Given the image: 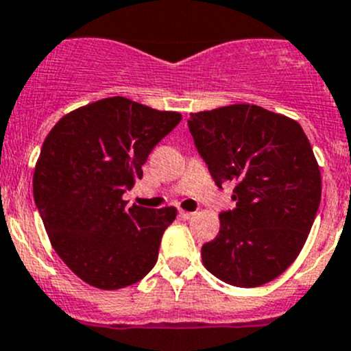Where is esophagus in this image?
Segmentation results:
<instances>
[{
	"label": "esophagus",
	"instance_id": "1",
	"mask_svg": "<svg viewBox=\"0 0 351 351\" xmlns=\"http://www.w3.org/2000/svg\"><path fill=\"white\" fill-rule=\"evenodd\" d=\"M178 214H180V217H182V219H190V217H192L193 214H195V213H189V210L180 209V210H178Z\"/></svg>",
	"mask_w": 351,
	"mask_h": 351
}]
</instances>
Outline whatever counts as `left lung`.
Returning <instances> with one entry per match:
<instances>
[{"label": "left lung", "mask_w": 351, "mask_h": 351, "mask_svg": "<svg viewBox=\"0 0 351 351\" xmlns=\"http://www.w3.org/2000/svg\"><path fill=\"white\" fill-rule=\"evenodd\" d=\"M190 134L214 183H233L202 262L217 280L255 288L283 274L305 245L321 204V171L291 118L254 104L192 113Z\"/></svg>", "instance_id": "8db88e82"}]
</instances>
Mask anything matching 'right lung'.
Instances as JSON below:
<instances>
[{
	"instance_id": "add662e5",
	"label": "right lung",
	"mask_w": 351,
	"mask_h": 351,
	"mask_svg": "<svg viewBox=\"0 0 351 351\" xmlns=\"http://www.w3.org/2000/svg\"><path fill=\"white\" fill-rule=\"evenodd\" d=\"M182 114L108 97L61 118L34 171V200L61 261L90 287L120 290L156 266L175 207H127L152 149Z\"/></svg>"
}]
</instances>
